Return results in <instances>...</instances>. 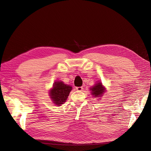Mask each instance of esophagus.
<instances>
[{
	"label": "esophagus",
	"instance_id": "esophagus-1",
	"mask_svg": "<svg viewBox=\"0 0 151 151\" xmlns=\"http://www.w3.org/2000/svg\"><path fill=\"white\" fill-rule=\"evenodd\" d=\"M76 89L77 91H81L83 89V87H77L76 88Z\"/></svg>",
	"mask_w": 151,
	"mask_h": 151
}]
</instances>
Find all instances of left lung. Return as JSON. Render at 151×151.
<instances>
[{
  "label": "left lung",
  "mask_w": 151,
  "mask_h": 151,
  "mask_svg": "<svg viewBox=\"0 0 151 151\" xmlns=\"http://www.w3.org/2000/svg\"><path fill=\"white\" fill-rule=\"evenodd\" d=\"M90 90L91 91V94H92L94 98H99L102 96L103 94L105 92V88L102 85L101 82L95 84L94 86L91 87Z\"/></svg>",
  "instance_id": "1"
}]
</instances>
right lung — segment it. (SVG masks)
<instances>
[{
    "mask_svg": "<svg viewBox=\"0 0 151 151\" xmlns=\"http://www.w3.org/2000/svg\"><path fill=\"white\" fill-rule=\"evenodd\" d=\"M72 89V87L63 83L62 81H55L53 88L50 89V96L54 104L61 106L64 103Z\"/></svg>",
    "mask_w": 151,
    "mask_h": 151,
    "instance_id": "right-lung-1",
    "label": "right lung"
}]
</instances>
